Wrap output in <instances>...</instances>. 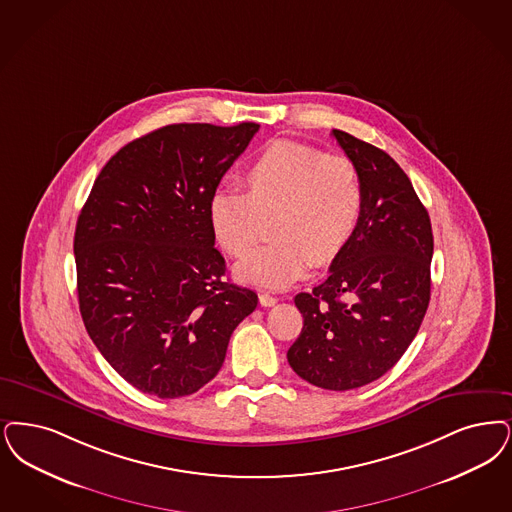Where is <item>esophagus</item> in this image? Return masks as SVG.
Returning <instances> with one entry per match:
<instances>
[{
	"mask_svg": "<svg viewBox=\"0 0 512 512\" xmlns=\"http://www.w3.org/2000/svg\"><path fill=\"white\" fill-rule=\"evenodd\" d=\"M259 303H261V307H274L278 303V299L274 295H270V293H261L259 295Z\"/></svg>",
	"mask_w": 512,
	"mask_h": 512,
	"instance_id": "1",
	"label": "esophagus"
}]
</instances>
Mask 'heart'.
<instances>
[{
    "label": "heart",
    "instance_id": "heart-1",
    "mask_svg": "<svg viewBox=\"0 0 512 512\" xmlns=\"http://www.w3.org/2000/svg\"><path fill=\"white\" fill-rule=\"evenodd\" d=\"M244 188L217 190L207 219L217 244L232 257L257 246L263 223L276 242L236 266V276L257 286H291L312 263L328 265L354 238L364 215V183L345 154L280 141L247 167Z\"/></svg>",
    "mask_w": 512,
    "mask_h": 512
}]
</instances>
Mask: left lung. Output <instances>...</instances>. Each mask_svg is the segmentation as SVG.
<instances>
[{"mask_svg":"<svg viewBox=\"0 0 512 512\" xmlns=\"http://www.w3.org/2000/svg\"><path fill=\"white\" fill-rule=\"evenodd\" d=\"M331 135L364 183V215L326 282L295 295L303 329L287 350L314 387L350 390L385 375L408 350L430 301L432 228L425 205L387 152L345 131Z\"/></svg>","mask_w":512,"mask_h":512,"instance_id":"obj_1","label":"left lung"}]
</instances>
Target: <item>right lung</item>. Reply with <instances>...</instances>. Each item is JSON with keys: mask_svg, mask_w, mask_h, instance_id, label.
Returning a JSON list of instances; mask_svg holds the SVG:
<instances>
[{"mask_svg": "<svg viewBox=\"0 0 512 512\" xmlns=\"http://www.w3.org/2000/svg\"><path fill=\"white\" fill-rule=\"evenodd\" d=\"M259 123H173L116 152L78 217L83 324L106 362L144 394L179 398L223 366L257 293L230 284L207 219L223 175Z\"/></svg>", "mask_w": 512, "mask_h": 512, "instance_id": "obj_1", "label": "right lung"}]
</instances>
